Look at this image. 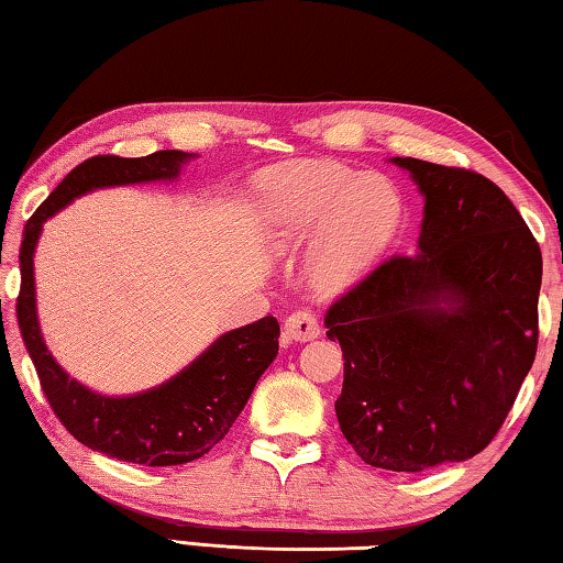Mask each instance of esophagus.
Listing matches in <instances>:
<instances>
[{
  "mask_svg": "<svg viewBox=\"0 0 563 563\" xmlns=\"http://www.w3.org/2000/svg\"><path fill=\"white\" fill-rule=\"evenodd\" d=\"M285 335L300 342L312 340L320 335V322L310 310H295L292 316H288V320H285Z\"/></svg>",
  "mask_w": 563,
  "mask_h": 563,
  "instance_id": "esophagus-1",
  "label": "esophagus"
}]
</instances>
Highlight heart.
I'll use <instances>...</instances> for the list:
<instances>
[{
	"label": "heart",
	"mask_w": 563,
	"mask_h": 563,
	"mask_svg": "<svg viewBox=\"0 0 563 563\" xmlns=\"http://www.w3.org/2000/svg\"><path fill=\"white\" fill-rule=\"evenodd\" d=\"M263 198L275 243L292 247L318 235L310 275L325 290L357 280L402 223L393 180L325 161L273 168L263 178Z\"/></svg>",
	"instance_id": "obj_1"
}]
</instances>
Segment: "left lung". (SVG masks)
<instances>
[{
  "label": "left lung",
  "instance_id": "obj_1",
  "mask_svg": "<svg viewBox=\"0 0 563 563\" xmlns=\"http://www.w3.org/2000/svg\"><path fill=\"white\" fill-rule=\"evenodd\" d=\"M424 196L415 255H393L325 312L345 357L335 402L362 462H464L507 419L539 342L541 247L504 190L470 168L393 158Z\"/></svg>",
  "mask_w": 563,
  "mask_h": 563
}]
</instances>
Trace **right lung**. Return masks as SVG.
Masks as SVG:
<instances>
[{
  "instance_id": "right-lung-1",
  "label": "right lung",
  "mask_w": 563,
  "mask_h": 563,
  "mask_svg": "<svg viewBox=\"0 0 563 563\" xmlns=\"http://www.w3.org/2000/svg\"><path fill=\"white\" fill-rule=\"evenodd\" d=\"M186 158V151H156L144 158L111 154L87 158L36 208L19 247L22 285L16 295V322L46 402L69 434L89 450L144 466L194 462L223 440L255 383L278 355V320L268 316L225 332L184 373L156 389L133 397H101L66 375L44 345L36 322L32 255L42 223L76 196L103 186L170 180L178 176Z\"/></svg>"
}]
</instances>
